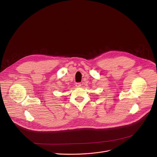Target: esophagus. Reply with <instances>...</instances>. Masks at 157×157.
I'll use <instances>...</instances> for the list:
<instances>
[{
    "label": "esophagus",
    "instance_id": "34e87169",
    "mask_svg": "<svg viewBox=\"0 0 157 157\" xmlns=\"http://www.w3.org/2000/svg\"><path fill=\"white\" fill-rule=\"evenodd\" d=\"M75 86H76V87H80L81 86V84L80 82H76V85H75Z\"/></svg>",
    "mask_w": 157,
    "mask_h": 157
}]
</instances>
